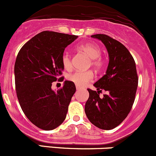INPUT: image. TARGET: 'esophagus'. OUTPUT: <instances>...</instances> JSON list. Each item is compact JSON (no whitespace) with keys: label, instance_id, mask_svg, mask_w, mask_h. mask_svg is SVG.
Instances as JSON below:
<instances>
[{"label":"esophagus","instance_id":"esophagus-1","mask_svg":"<svg viewBox=\"0 0 156 156\" xmlns=\"http://www.w3.org/2000/svg\"><path fill=\"white\" fill-rule=\"evenodd\" d=\"M76 90H80V89H81V87L79 86H76Z\"/></svg>","mask_w":156,"mask_h":156}]
</instances>
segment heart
I'll return each instance as SVG.
<instances>
[{"instance_id":"heart-1","label":"heart","mask_w":156,"mask_h":156,"mask_svg":"<svg viewBox=\"0 0 156 156\" xmlns=\"http://www.w3.org/2000/svg\"><path fill=\"white\" fill-rule=\"evenodd\" d=\"M77 49L80 51L83 52L91 60V65L92 67H95L97 70L102 67L103 61L100 58L101 49L98 45L91 44V43H87V44H83L78 46ZM61 63L65 70H71V60L67 54L63 55L62 58H61ZM67 79L69 81L72 82L76 86H83L93 79V73L92 71H76L69 75Z\"/></svg>"}]
</instances>
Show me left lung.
<instances>
[{"label": "left lung", "mask_w": 156, "mask_h": 156, "mask_svg": "<svg viewBox=\"0 0 156 156\" xmlns=\"http://www.w3.org/2000/svg\"><path fill=\"white\" fill-rule=\"evenodd\" d=\"M91 37L105 44L109 63L105 74L94 83L97 91L88 89L85 112L95 127L112 130L127 118L132 108L138 86L136 64L127 48L117 40L104 34ZM101 90L106 92L102 98L99 97Z\"/></svg>", "instance_id": "left-lung-1"}]
</instances>
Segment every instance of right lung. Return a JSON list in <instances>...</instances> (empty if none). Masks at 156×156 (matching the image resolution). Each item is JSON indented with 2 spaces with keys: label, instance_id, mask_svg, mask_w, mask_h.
<instances>
[{
  "label": "right lung",
  "instance_id": "1",
  "mask_svg": "<svg viewBox=\"0 0 156 156\" xmlns=\"http://www.w3.org/2000/svg\"><path fill=\"white\" fill-rule=\"evenodd\" d=\"M77 38L44 31L28 41L18 53L14 66L16 95L23 112L38 128L54 130L65 120L76 86L68 80L58 91L51 86L64 69L61 63L64 50Z\"/></svg>",
  "mask_w": 156,
  "mask_h": 156
}]
</instances>
